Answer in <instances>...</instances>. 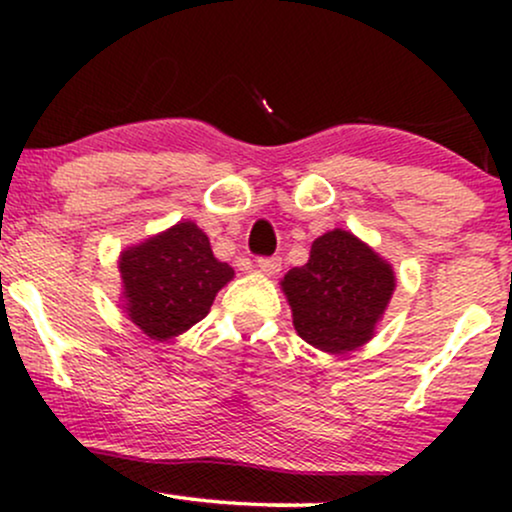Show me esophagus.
I'll return each instance as SVG.
<instances>
[{"mask_svg":"<svg viewBox=\"0 0 512 512\" xmlns=\"http://www.w3.org/2000/svg\"><path fill=\"white\" fill-rule=\"evenodd\" d=\"M281 267H284L281 257H260V260H257V269H260V272L267 274V276L279 274Z\"/></svg>","mask_w":512,"mask_h":512,"instance_id":"1","label":"esophagus"}]
</instances>
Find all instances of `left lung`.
I'll use <instances>...</instances> for the list:
<instances>
[{
	"instance_id": "1",
	"label": "left lung",
	"mask_w": 512,
	"mask_h": 512,
	"mask_svg": "<svg viewBox=\"0 0 512 512\" xmlns=\"http://www.w3.org/2000/svg\"><path fill=\"white\" fill-rule=\"evenodd\" d=\"M395 286L392 264L344 228L315 238L310 260L281 279L298 337L325 354L370 342Z\"/></svg>"
}]
</instances>
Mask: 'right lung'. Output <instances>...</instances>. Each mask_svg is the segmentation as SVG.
Instances as JSON below:
<instances>
[{
	"label": "right lung",
	"instance_id": "obj_1",
	"mask_svg": "<svg viewBox=\"0 0 512 512\" xmlns=\"http://www.w3.org/2000/svg\"><path fill=\"white\" fill-rule=\"evenodd\" d=\"M120 308L156 342L187 332L211 310L216 293L233 279L195 221L182 219L120 252Z\"/></svg>",
	"mask_w": 512,
	"mask_h": 512
}]
</instances>
